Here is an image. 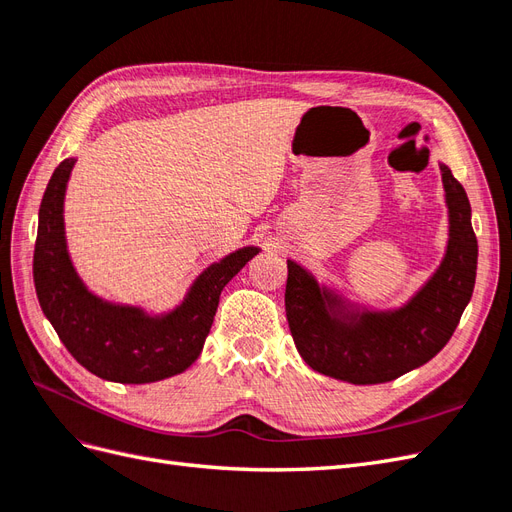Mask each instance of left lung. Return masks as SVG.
Returning a JSON list of instances; mask_svg holds the SVG:
<instances>
[{"label":"left lung","instance_id":"obj_1","mask_svg":"<svg viewBox=\"0 0 512 512\" xmlns=\"http://www.w3.org/2000/svg\"><path fill=\"white\" fill-rule=\"evenodd\" d=\"M448 239L438 269L395 307H374L288 258L286 318L301 359L350 384L391 382L431 361L455 333L476 282L478 245L466 190L440 162Z\"/></svg>","mask_w":512,"mask_h":512}]
</instances>
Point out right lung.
<instances>
[{
  "instance_id": "add662e5",
  "label": "right lung",
  "mask_w": 512,
  "mask_h": 512,
  "mask_svg": "<svg viewBox=\"0 0 512 512\" xmlns=\"http://www.w3.org/2000/svg\"><path fill=\"white\" fill-rule=\"evenodd\" d=\"M74 164L68 158L55 168L40 203L34 284L42 312L74 359L102 380L149 384L177 376L203 352L224 286L260 247L211 262L166 312L108 301L87 288L68 252L64 200Z\"/></svg>"
}]
</instances>
